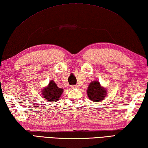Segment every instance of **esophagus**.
Segmentation results:
<instances>
[{
  "instance_id": "esophagus-1",
  "label": "esophagus",
  "mask_w": 148,
  "mask_h": 148,
  "mask_svg": "<svg viewBox=\"0 0 148 148\" xmlns=\"http://www.w3.org/2000/svg\"><path fill=\"white\" fill-rule=\"evenodd\" d=\"M77 86H71V88L72 89H75V88H77Z\"/></svg>"
}]
</instances>
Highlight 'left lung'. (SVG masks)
I'll return each mask as SVG.
<instances>
[{
    "instance_id": "8db88e82",
    "label": "left lung",
    "mask_w": 148,
    "mask_h": 148,
    "mask_svg": "<svg viewBox=\"0 0 148 148\" xmlns=\"http://www.w3.org/2000/svg\"><path fill=\"white\" fill-rule=\"evenodd\" d=\"M87 95L92 102H101L106 98L107 89L101 86L98 80H94L89 84L87 89Z\"/></svg>"
}]
</instances>
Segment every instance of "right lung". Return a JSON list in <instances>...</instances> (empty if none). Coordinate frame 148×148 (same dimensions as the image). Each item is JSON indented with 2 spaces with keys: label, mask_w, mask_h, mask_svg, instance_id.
<instances>
[{
  "label": "right lung",
  "mask_w": 148,
  "mask_h": 148,
  "mask_svg": "<svg viewBox=\"0 0 148 148\" xmlns=\"http://www.w3.org/2000/svg\"><path fill=\"white\" fill-rule=\"evenodd\" d=\"M64 90L59 88L57 84L53 80H50L48 86L41 89V95L45 100L49 102H55L59 100Z\"/></svg>",
  "instance_id": "add662e5"
}]
</instances>
